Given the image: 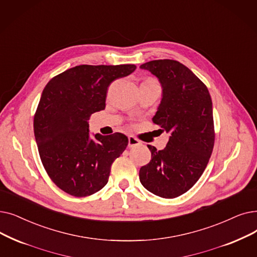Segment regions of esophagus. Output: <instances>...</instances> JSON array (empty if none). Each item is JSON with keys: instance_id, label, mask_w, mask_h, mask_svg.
<instances>
[{"instance_id": "34e87169", "label": "esophagus", "mask_w": 257, "mask_h": 257, "mask_svg": "<svg viewBox=\"0 0 257 257\" xmlns=\"http://www.w3.org/2000/svg\"><path fill=\"white\" fill-rule=\"evenodd\" d=\"M141 144H142V143H141L138 139H136L135 137H132V136H129V137H128V146H129L130 148L139 146V145H141Z\"/></svg>"}]
</instances>
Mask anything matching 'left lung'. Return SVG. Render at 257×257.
<instances>
[{
    "label": "left lung",
    "mask_w": 257,
    "mask_h": 257,
    "mask_svg": "<svg viewBox=\"0 0 257 257\" xmlns=\"http://www.w3.org/2000/svg\"><path fill=\"white\" fill-rule=\"evenodd\" d=\"M141 68L162 85V101L152 120L169 133V141L159 151L148 145L151 161L140 169V181L151 193L174 198L198 181L213 150L212 99L206 85L180 62L155 60Z\"/></svg>",
    "instance_id": "left-lung-1"
}]
</instances>
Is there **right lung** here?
<instances>
[{
  "label": "right lung",
  "instance_id": "add662e5",
  "mask_svg": "<svg viewBox=\"0 0 257 257\" xmlns=\"http://www.w3.org/2000/svg\"><path fill=\"white\" fill-rule=\"evenodd\" d=\"M136 65H80L52 77L44 88L33 119L44 168L52 182L76 197L91 195L108 183L111 165L124 152L121 133L90 138V115L105 109L109 85Z\"/></svg>",
  "mask_w": 257,
  "mask_h": 257
}]
</instances>
